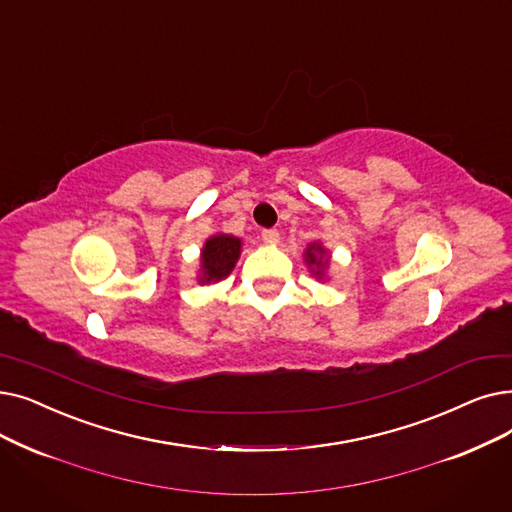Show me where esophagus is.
Masks as SVG:
<instances>
[{"label": "esophagus", "mask_w": 512, "mask_h": 512, "mask_svg": "<svg viewBox=\"0 0 512 512\" xmlns=\"http://www.w3.org/2000/svg\"><path fill=\"white\" fill-rule=\"evenodd\" d=\"M261 238H263V242H268V244H278V242H280V232L274 230V228L263 230V232H261Z\"/></svg>", "instance_id": "1"}]
</instances>
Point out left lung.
I'll list each match as a JSON object with an SVG mask.
<instances>
[{"instance_id":"obj_1","label":"left lung","mask_w":512,"mask_h":512,"mask_svg":"<svg viewBox=\"0 0 512 512\" xmlns=\"http://www.w3.org/2000/svg\"><path fill=\"white\" fill-rule=\"evenodd\" d=\"M320 253H324V249L320 247V244H311V247L307 249V261H309L311 265H314V263H316V265H322V263H326L328 259H324V261H318V255H320Z\"/></svg>"}]
</instances>
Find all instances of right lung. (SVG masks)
<instances>
[{"instance_id":"add662e5","label":"right lung","mask_w":512,"mask_h":512,"mask_svg":"<svg viewBox=\"0 0 512 512\" xmlns=\"http://www.w3.org/2000/svg\"><path fill=\"white\" fill-rule=\"evenodd\" d=\"M240 255V240L234 236L219 234L207 240L203 249V282L221 280L228 276Z\"/></svg>"}]
</instances>
